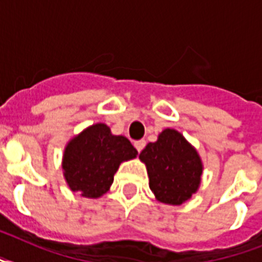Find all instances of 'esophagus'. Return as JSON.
I'll return each mask as SVG.
<instances>
[{"label":"esophagus","mask_w":262,"mask_h":262,"mask_svg":"<svg viewBox=\"0 0 262 262\" xmlns=\"http://www.w3.org/2000/svg\"><path fill=\"white\" fill-rule=\"evenodd\" d=\"M145 140H137V141H135V147L136 149L139 152H141L144 149V147H145Z\"/></svg>","instance_id":"obj_1"}]
</instances>
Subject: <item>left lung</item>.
Segmentation results:
<instances>
[{
	"label": "left lung",
	"instance_id": "obj_1",
	"mask_svg": "<svg viewBox=\"0 0 262 262\" xmlns=\"http://www.w3.org/2000/svg\"><path fill=\"white\" fill-rule=\"evenodd\" d=\"M139 158L147 166L149 187L160 203L181 205L199 190L203 162L178 130L164 129Z\"/></svg>",
	"mask_w": 262,
	"mask_h": 262
}]
</instances>
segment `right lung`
Wrapping results in <instances>:
<instances>
[{
	"label": "right lung",
	"mask_w": 262,
	"mask_h": 262,
	"mask_svg": "<svg viewBox=\"0 0 262 262\" xmlns=\"http://www.w3.org/2000/svg\"><path fill=\"white\" fill-rule=\"evenodd\" d=\"M136 156L137 149L126 137L114 136L104 123H95L65 147L63 177L71 190L99 199L110 189L119 164Z\"/></svg>",
	"instance_id": "right-lung-1"
}]
</instances>
